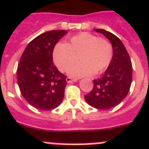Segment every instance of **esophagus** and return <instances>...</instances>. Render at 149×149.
<instances>
[{"mask_svg": "<svg viewBox=\"0 0 149 149\" xmlns=\"http://www.w3.org/2000/svg\"><path fill=\"white\" fill-rule=\"evenodd\" d=\"M77 80H78L77 79H72L71 77H67V79H66V81L68 83L73 82V81H76Z\"/></svg>", "mask_w": 149, "mask_h": 149, "instance_id": "obj_1", "label": "esophagus"}]
</instances>
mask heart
I'll use <instances>...</instances> for the list:
<instances>
[{"label":"heart","instance_id":"heart-1","mask_svg":"<svg viewBox=\"0 0 149 149\" xmlns=\"http://www.w3.org/2000/svg\"><path fill=\"white\" fill-rule=\"evenodd\" d=\"M113 49L107 40L98 38L88 32L77 34L70 39L69 45L59 43L54 50V61L60 71L64 72L76 63L68 73L74 77L92 76L105 70L110 64Z\"/></svg>","mask_w":149,"mask_h":149}]
</instances>
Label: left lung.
Listing matches in <instances>:
<instances>
[{
    "mask_svg": "<svg viewBox=\"0 0 149 149\" xmlns=\"http://www.w3.org/2000/svg\"><path fill=\"white\" fill-rule=\"evenodd\" d=\"M94 31L110 41L113 56L104 74L93 80V88L84 95V98L93 107L108 109L117 106L127 95L132 81V65L129 54L118 37L104 29Z\"/></svg>",
    "mask_w": 149,
    "mask_h": 149,
    "instance_id": "1",
    "label": "left lung"
}]
</instances>
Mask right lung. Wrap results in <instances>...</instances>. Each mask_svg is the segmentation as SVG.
Instances as JSON below:
<instances>
[{
  "mask_svg": "<svg viewBox=\"0 0 149 149\" xmlns=\"http://www.w3.org/2000/svg\"><path fill=\"white\" fill-rule=\"evenodd\" d=\"M67 33L54 30L37 36L29 43L20 59L18 86L23 98L38 109H55L64 98L67 76L53 63V51Z\"/></svg>",
  "mask_w": 149,
  "mask_h": 149,
  "instance_id": "1",
  "label": "right lung"
}]
</instances>
